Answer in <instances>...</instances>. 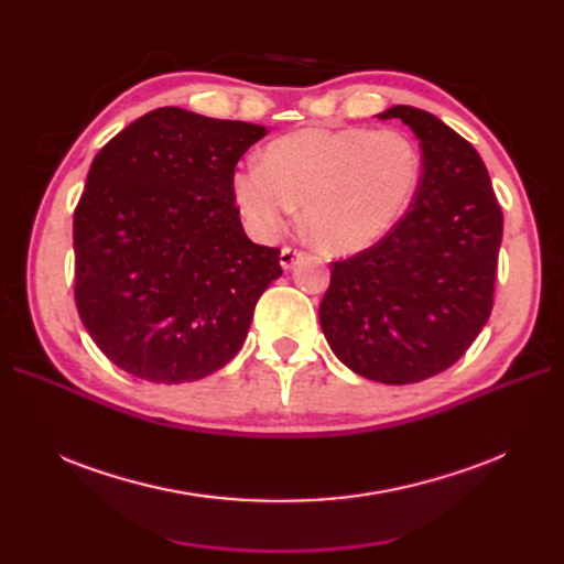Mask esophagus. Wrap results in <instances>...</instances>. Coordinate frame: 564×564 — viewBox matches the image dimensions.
<instances>
[{"mask_svg":"<svg viewBox=\"0 0 564 564\" xmlns=\"http://www.w3.org/2000/svg\"><path fill=\"white\" fill-rule=\"evenodd\" d=\"M303 251L301 249H292V247H284L282 251H280V265L284 268V270H292L301 259H303Z\"/></svg>","mask_w":564,"mask_h":564,"instance_id":"34e87169","label":"esophagus"}]
</instances>
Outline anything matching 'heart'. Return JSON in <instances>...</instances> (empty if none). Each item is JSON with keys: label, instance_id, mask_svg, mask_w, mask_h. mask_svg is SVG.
Wrapping results in <instances>:
<instances>
[{"label": "heart", "instance_id": "1", "mask_svg": "<svg viewBox=\"0 0 564 564\" xmlns=\"http://www.w3.org/2000/svg\"><path fill=\"white\" fill-rule=\"evenodd\" d=\"M421 181V152L395 129H303L237 169L235 207L259 240H275L301 204L303 224L329 253L379 242L406 212Z\"/></svg>", "mask_w": 564, "mask_h": 564}]
</instances>
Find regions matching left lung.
I'll use <instances>...</instances> for the list:
<instances>
[{"label":"left lung","instance_id":"1","mask_svg":"<svg viewBox=\"0 0 564 564\" xmlns=\"http://www.w3.org/2000/svg\"><path fill=\"white\" fill-rule=\"evenodd\" d=\"M423 150L409 209L381 242L336 261L319 324L360 377L406 386L449 369L494 305L503 214L477 150L435 115L395 106Z\"/></svg>","mask_w":564,"mask_h":564}]
</instances>
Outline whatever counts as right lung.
Listing matches in <instances>:
<instances>
[{
    "mask_svg": "<svg viewBox=\"0 0 564 564\" xmlns=\"http://www.w3.org/2000/svg\"><path fill=\"white\" fill-rule=\"evenodd\" d=\"M265 127L158 108L98 152L73 220L75 303L112 365L191 383L242 348L256 301L282 275L253 245L230 181Z\"/></svg>",
    "mask_w": 564,
    "mask_h": 564,
    "instance_id": "right-lung-1",
    "label": "right lung"
}]
</instances>
